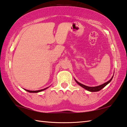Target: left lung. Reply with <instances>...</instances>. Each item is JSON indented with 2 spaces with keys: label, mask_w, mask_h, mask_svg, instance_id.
<instances>
[{
  "label": "left lung",
  "mask_w": 127,
  "mask_h": 127,
  "mask_svg": "<svg viewBox=\"0 0 127 127\" xmlns=\"http://www.w3.org/2000/svg\"><path fill=\"white\" fill-rule=\"evenodd\" d=\"M113 77H112V78H111L110 80H109L108 81L106 82V83L102 84V85H99V86H95V87H89V86L84 85H83V84L79 83V82L77 81L76 80H75V81H76V83L78 84L80 86H81V87H83V88L85 89L86 90H87L88 91H90V92H98V91H100V90H101L102 89L105 87V86L106 85H108V84L111 81H112V80L113 79Z\"/></svg>",
  "instance_id": "8db88e82"
}]
</instances>
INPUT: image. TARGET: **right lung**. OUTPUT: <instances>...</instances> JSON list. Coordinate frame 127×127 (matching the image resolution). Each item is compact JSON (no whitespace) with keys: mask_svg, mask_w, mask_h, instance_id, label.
<instances>
[{"mask_svg":"<svg viewBox=\"0 0 127 127\" xmlns=\"http://www.w3.org/2000/svg\"><path fill=\"white\" fill-rule=\"evenodd\" d=\"M47 88H45V89H42V90H37V91H31V90H26V91H27L28 92H30V93H38V92H42V91H43V90H44L45 89H46Z\"/></svg>","mask_w":127,"mask_h":127,"instance_id":"add662e5","label":"right lung"}]
</instances>
